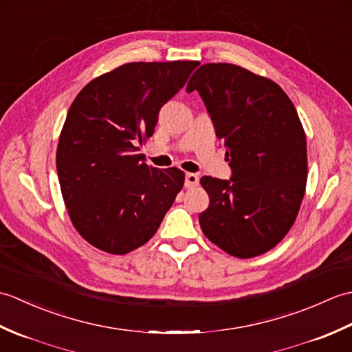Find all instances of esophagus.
Wrapping results in <instances>:
<instances>
[{"mask_svg": "<svg viewBox=\"0 0 352 352\" xmlns=\"http://www.w3.org/2000/svg\"><path fill=\"white\" fill-rule=\"evenodd\" d=\"M198 183H199L198 174H193V172H188V174L184 175V186H186V188H195Z\"/></svg>", "mask_w": 352, "mask_h": 352, "instance_id": "obj_1", "label": "esophagus"}]
</instances>
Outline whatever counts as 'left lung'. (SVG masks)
I'll return each mask as SVG.
<instances>
[{
  "mask_svg": "<svg viewBox=\"0 0 352 352\" xmlns=\"http://www.w3.org/2000/svg\"><path fill=\"white\" fill-rule=\"evenodd\" d=\"M186 91L203 98L231 168L230 180L201 178L210 198L201 230L231 256H260L287 234L304 198L307 142L300 118L278 85L236 65H203Z\"/></svg>",
  "mask_w": 352,
  "mask_h": 352,
  "instance_id": "obj_1",
  "label": "left lung"
}]
</instances>
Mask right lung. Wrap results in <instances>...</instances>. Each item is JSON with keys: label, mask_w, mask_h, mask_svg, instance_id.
Wrapping results in <instances>:
<instances>
[{"label": "right lung", "mask_w": 352, "mask_h": 352, "mask_svg": "<svg viewBox=\"0 0 352 352\" xmlns=\"http://www.w3.org/2000/svg\"><path fill=\"white\" fill-rule=\"evenodd\" d=\"M198 62H134L86 85L71 104L56 164L65 206L95 248L126 254L151 239L184 184L148 166L139 146Z\"/></svg>", "instance_id": "right-lung-1"}]
</instances>
